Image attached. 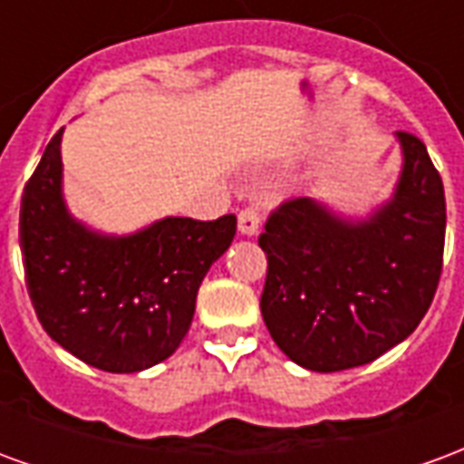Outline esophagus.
I'll return each instance as SVG.
<instances>
[{"label":"esophagus","mask_w":464,"mask_h":464,"mask_svg":"<svg viewBox=\"0 0 464 464\" xmlns=\"http://www.w3.org/2000/svg\"><path fill=\"white\" fill-rule=\"evenodd\" d=\"M258 228H261V211H258V206H246L238 213V231L246 233V236H256Z\"/></svg>","instance_id":"obj_1"}]
</instances>
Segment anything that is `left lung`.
Here are the masks:
<instances>
[{"mask_svg":"<svg viewBox=\"0 0 464 464\" xmlns=\"http://www.w3.org/2000/svg\"><path fill=\"white\" fill-rule=\"evenodd\" d=\"M402 173L392 201L350 223L313 198H288L258 246L268 271L261 313L276 345L303 368L372 362L418 328L438 291L445 188L415 133L398 131Z\"/></svg>","mask_w":464,"mask_h":464,"instance_id":"obj_1","label":"left lung"}]
</instances>
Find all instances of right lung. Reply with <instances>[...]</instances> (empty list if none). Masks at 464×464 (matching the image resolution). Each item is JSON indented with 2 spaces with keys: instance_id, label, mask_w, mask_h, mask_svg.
I'll list each match as a JSON object with an SVG mask.
<instances>
[{
  "instance_id": "1",
  "label": "right lung",
  "mask_w": 464,
  "mask_h": 464,
  "mask_svg": "<svg viewBox=\"0 0 464 464\" xmlns=\"http://www.w3.org/2000/svg\"><path fill=\"white\" fill-rule=\"evenodd\" d=\"M62 131L22 193L26 291L46 335L72 355L106 372H139L186 338L198 285L231 246L236 216L163 218L126 238L92 233L62 198Z\"/></svg>"
}]
</instances>
